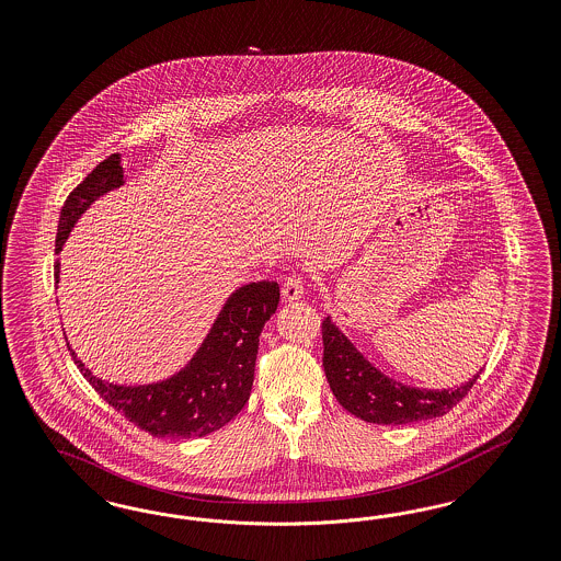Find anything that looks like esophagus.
I'll return each instance as SVG.
<instances>
[{
    "instance_id": "obj_1",
    "label": "esophagus",
    "mask_w": 561,
    "mask_h": 561,
    "mask_svg": "<svg viewBox=\"0 0 561 561\" xmlns=\"http://www.w3.org/2000/svg\"><path fill=\"white\" fill-rule=\"evenodd\" d=\"M302 294H305V279H302V275H290L284 282V286H282V296L286 300H298V298H302Z\"/></svg>"
}]
</instances>
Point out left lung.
I'll list each match as a JSON object with an SVG mask.
<instances>
[{"instance_id":"obj_1","label":"left lung","mask_w":561,"mask_h":561,"mask_svg":"<svg viewBox=\"0 0 561 561\" xmlns=\"http://www.w3.org/2000/svg\"><path fill=\"white\" fill-rule=\"evenodd\" d=\"M321 339L323 373L334 398L351 414L374 425H408L444 416L471 391L480 376L456 389H416L378 373L330 318L321 323Z\"/></svg>"}]
</instances>
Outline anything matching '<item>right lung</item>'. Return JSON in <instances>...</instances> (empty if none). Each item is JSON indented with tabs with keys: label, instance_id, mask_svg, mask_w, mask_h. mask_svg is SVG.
Returning a JSON list of instances; mask_svg holds the SVG:
<instances>
[{
	"label": "right lung",
	"instance_id": "obj_1",
	"mask_svg": "<svg viewBox=\"0 0 561 561\" xmlns=\"http://www.w3.org/2000/svg\"><path fill=\"white\" fill-rule=\"evenodd\" d=\"M119 160L122 158L117 153L108 156L69 193L58 220L56 254L62 250V243L69 238L73 225L90 208V204L111 188L124 185V170ZM58 273L60 263L56 261V282ZM277 305V282H254L236 290L225 302L210 334L197 348L187 368L156 385L119 387L105 382L83 368L69 343L67 347L94 391L136 427L151 433L153 437H202L225 427L233 416L240 414L250 398L259 336Z\"/></svg>",
	"mask_w": 561,
	"mask_h": 561
}]
</instances>
